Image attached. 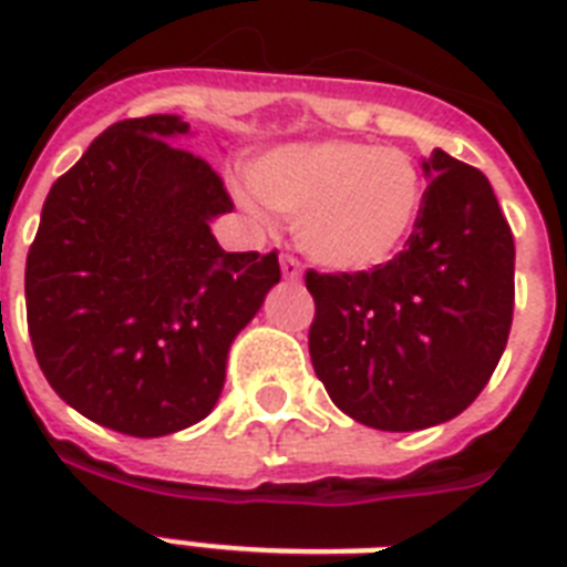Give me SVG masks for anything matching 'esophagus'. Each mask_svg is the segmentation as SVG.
Returning a JSON list of instances; mask_svg holds the SVG:
<instances>
[{
    "mask_svg": "<svg viewBox=\"0 0 567 567\" xmlns=\"http://www.w3.org/2000/svg\"><path fill=\"white\" fill-rule=\"evenodd\" d=\"M279 267H282V276L285 279H291V282H297V279H300V261H297V258H291V256H282L279 258Z\"/></svg>",
    "mask_w": 567,
    "mask_h": 567,
    "instance_id": "34e87169",
    "label": "esophagus"
}]
</instances>
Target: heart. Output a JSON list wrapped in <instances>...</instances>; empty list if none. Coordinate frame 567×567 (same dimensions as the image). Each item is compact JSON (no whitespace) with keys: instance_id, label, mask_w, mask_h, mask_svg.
<instances>
[{"instance_id":"b5f03b06","label":"heart","mask_w":567,"mask_h":567,"mask_svg":"<svg viewBox=\"0 0 567 567\" xmlns=\"http://www.w3.org/2000/svg\"><path fill=\"white\" fill-rule=\"evenodd\" d=\"M240 205L293 217L302 256L332 274H368L403 249L421 217L423 179L412 155L364 141L276 146L249 167Z\"/></svg>"}]
</instances>
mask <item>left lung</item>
<instances>
[{
	"instance_id": "left-lung-1",
	"label": "left lung",
	"mask_w": 567,
	"mask_h": 567,
	"mask_svg": "<svg viewBox=\"0 0 567 567\" xmlns=\"http://www.w3.org/2000/svg\"><path fill=\"white\" fill-rule=\"evenodd\" d=\"M405 249L371 274H306L309 353L353 421L414 432L453 421L501 362L515 309V240L492 182L444 150Z\"/></svg>"
}]
</instances>
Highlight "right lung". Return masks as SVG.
<instances>
[{"mask_svg": "<svg viewBox=\"0 0 567 567\" xmlns=\"http://www.w3.org/2000/svg\"><path fill=\"white\" fill-rule=\"evenodd\" d=\"M176 114L105 128L52 185L25 261V311L49 385L135 439L212 412L229 347L279 282L276 252H226L220 176L176 137Z\"/></svg>", "mask_w": 567, "mask_h": 567, "instance_id": "obj_1", "label": "right lung"}]
</instances>
